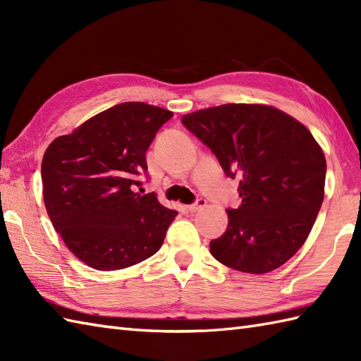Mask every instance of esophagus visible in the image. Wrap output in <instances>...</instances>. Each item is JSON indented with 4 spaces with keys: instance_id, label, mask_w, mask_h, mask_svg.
Here are the masks:
<instances>
[{
    "instance_id": "esophagus-1",
    "label": "esophagus",
    "mask_w": 361,
    "mask_h": 361,
    "mask_svg": "<svg viewBox=\"0 0 361 361\" xmlns=\"http://www.w3.org/2000/svg\"><path fill=\"white\" fill-rule=\"evenodd\" d=\"M204 206H206V200H203V198H198V200L194 204L188 206V211L189 212H197V211H200L202 208H204Z\"/></svg>"
}]
</instances>
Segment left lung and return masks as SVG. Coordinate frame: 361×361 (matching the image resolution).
Segmentation results:
<instances>
[{
  "instance_id": "1",
  "label": "left lung",
  "mask_w": 361,
  "mask_h": 361,
  "mask_svg": "<svg viewBox=\"0 0 361 361\" xmlns=\"http://www.w3.org/2000/svg\"><path fill=\"white\" fill-rule=\"evenodd\" d=\"M242 203L226 209L225 234L211 255L237 271L264 274L287 262L307 239L324 200L326 157L309 128L271 105L225 104L185 114Z\"/></svg>"
}]
</instances>
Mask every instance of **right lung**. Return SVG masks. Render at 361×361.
I'll use <instances>...</instances> for the list:
<instances>
[{
  "instance_id": "1",
  "label": "right lung",
  "mask_w": 361,
  "mask_h": 361,
  "mask_svg": "<svg viewBox=\"0 0 361 361\" xmlns=\"http://www.w3.org/2000/svg\"><path fill=\"white\" fill-rule=\"evenodd\" d=\"M172 111L124 102L59 136L42 161L43 200L73 255L101 271L153 256L176 217L155 192L142 194L145 152Z\"/></svg>"
}]
</instances>
